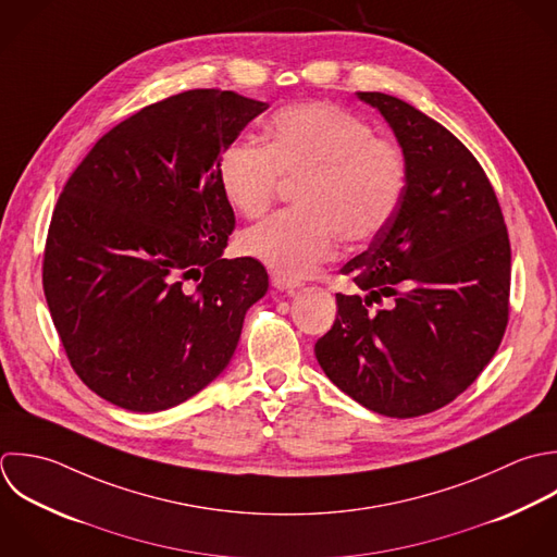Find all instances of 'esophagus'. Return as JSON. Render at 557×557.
<instances>
[{
	"label": "esophagus",
	"mask_w": 557,
	"mask_h": 557,
	"mask_svg": "<svg viewBox=\"0 0 557 557\" xmlns=\"http://www.w3.org/2000/svg\"><path fill=\"white\" fill-rule=\"evenodd\" d=\"M271 284H273L277 290H288V293H293V290H297V288L301 286V282L290 280V277H284V275H280V273H273V275H271Z\"/></svg>",
	"instance_id": "esophagus-1"
}]
</instances>
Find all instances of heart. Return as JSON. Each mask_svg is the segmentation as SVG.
I'll list each match as a JSON object with an SVG mask.
<instances>
[{
    "label": "heart",
    "mask_w": 557,
    "mask_h": 557,
    "mask_svg": "<svg viewBox=\"0 0 557 557\" xmlns=\"http://www.w3.org/2000/svg\"><path fill=\"white\" fill-rule=\"evenodd\" d=\"M216 173L225 201L247 219L271 206L280 177L299 182L297 210L249 227L240 247L275 273L301 280L334 256L338 238L367 245L393 223L410 164L395 138L377 136L358 114L330 101H304L271 116L264 147L232 143Z\"/></svg>",
    "instance_id": "heart-1"
}]
</instances>
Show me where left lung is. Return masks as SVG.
<instances>
[{"label": "left lung", "mask_w": 557, "mask_h": 557, "mask_svg": "<svg viewBox=\"0 0 557 557\" xmlns=\"http://www.w3.org/2000/svg\"><path fill=\"white\" fill-rule=\"evenodd\" d=\"M358 97L393 127L410 177L393 223L341 269L367 295H336V321L314 354L351 399L412 419L451 404L499 349L510 238L491 180L447 127L393 95Z\"/></svg>", "instance_id": "1"}]
</instances>
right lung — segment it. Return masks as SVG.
I'll use <instances>...</instances> for the list:
<instances>
[{"mask_svg":"<svg viewBox=\"0 0 557 557\" xmlns=\"http://www.w3.org/2000/svg\"><path fill=\"white\" fill-rule=\"evenodd\" d=\"M269 103L195 88L106 132L51 214L42 290L77 377L101 399L160 412L230 362L269 288L256 258H221L236 225L219 158Z\"/></svg>","mask_w":557,"mask_h":557,"instance_id":"obj_1","label":"right lung"}]
</instances>
